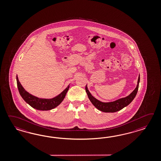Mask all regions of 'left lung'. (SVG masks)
<instances>
[{"mask_svg": "<svg viewBox=\"0 0 161 161\" xmlns=\"http://www.w3.org/2000/svg\"><path fill=\"white\" fill-rule=\"evenodd\" d=\"M140 75L138 79L137 85L135 90L125 98H120L114 102H102L99 101L98 99L94 98L92 95L91 94L90 91L88 90L87 86H86V91L89 99L91 103L94 105V106L97 108L98 109L103 112H116L122 109L123 108L129 105L134 98L136 96L138 90L139 82H140Z\"/></svg>", "mask_w": 161, "mask_h": 161, "instance_id": "1", "label": "left lung"}]
</instances>
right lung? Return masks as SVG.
I'll list each match as a JSON object with an SVG mask.
<instances>
[{
	"mask_svg": "<svg viewBox=\"0 0 161 161\" xmlns=\"http://www.w3.org/2000/svg\"><path fill=\"white\" fill-rule=\"evenodd\" d=\"M16 79L18 90L21 97L28 104H29L33 108L39 110H49L58 106L63 101L67 92L68 91L70 87L69 85L63 92H62L60 94L55 98L52 99H42L36 97L28 93L21 85L17 75L16 76Z\"/></svg>",
	"mask_w": 161,
	"mask_h": 161,
	"instance_id": "add662e5",
	"label": "right lung"
}]
</instances>
